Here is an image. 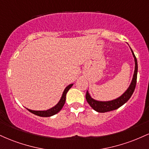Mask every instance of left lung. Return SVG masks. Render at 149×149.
<instances>
[{"mask_svg": "<svg viewBox=\"0 0 149 149\" xmlns=\"http://www.w3.org/2000/svg\"><path fill=\"white\" fill-rule=\"evenodd\" d=\"M132 50V49H131ZM132 52L133 57L134 58L135 61V69H134V76H133L132 81L130 85L128 88V89L126 90L123 95L117 98L116 100L109 101V102H99V101H96L93 99L91 98V97L89 95L88 92L87 91L86 95H85V98H86L87 102L90 104L94 110H95L97 112L100 113H105L108 111H111L116 110V109H118L121 106H123L125 103L127 102L130 100L132 95L133 92L134 91L135 87H136V78H137V70H138V66H137V60L136 58L135 57L134 52L132 50Z\"/></svg>", "mask_w": 149, "mask_h": 149, "instance_id": "1", "label": "left lung"}]
</instances>
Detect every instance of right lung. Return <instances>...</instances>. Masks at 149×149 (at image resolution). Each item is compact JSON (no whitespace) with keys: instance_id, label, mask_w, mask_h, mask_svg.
I'll return each mask as SVG.
<instances>
[{"instance_id":"add662e5","label":"right lung","mask_w":149,"mask_h":149,"mask_svg":"<svg viewBox=\"0 0 149 149\" xmlns=\"http://www.w3.org/2000/svg\"><path fill=\"white\" fill-rule=\"evenodd\" d=\"M73 84H71L69 85H68L66 88H65L64 92L62 94V96H61L60 101L58 102V104L55 107H52V109H49V110L47 111H32L30 110V109H27V110L29 111H30L32 113L35 114V115L40 116V117H49V116H52L54 114L57 113L58 112L60 111V110L62 109V107H64V104H65V101H66V95L67 92L69 91V90L70 88L72 87Z\"/></svg>"}]
</instances>
